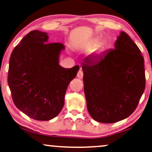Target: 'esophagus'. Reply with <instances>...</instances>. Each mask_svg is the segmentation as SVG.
<instances>
[{
  "mask_svg": "<svg viewBox=\"0 0 152 152\" xmlns=\"http://www.w3.org/2000/svg\"><path fill=\"white\" fill-rule=\"evenodd\" d=\"M77 77L80 79L83 78V71H81L80 69L79 70V71L78 72V73H77Z\"/></svg>",
  "mask_w": 152,
  "mask_h": 152,
  "instance_id": "obj_1",
  "label": "esophagus"
}]
</instances>
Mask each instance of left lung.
I'll return each mask as SVG.
<instances>
[{"label": "left lung", "mask_w": 152, "mask_h": 152, "mask_svg": "<svg viewBox=\"0 0 152 152\" xmlns=\"http://www.w3.org/2000/svg\"><path fill=\"white\" fill-rule=\"evenodd\" d=\"M87 110L93 119L114 123L129 116L145 89L144 58L121 31L115 49L85 58L82 66Z\"/></svg>", "instance_id": "1"}]
</instances>
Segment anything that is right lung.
I'll use <instances>...</instances> for the list:
<instances>
[{
	"label": "right lung",
	"mask_w": 152,
	"mask_h": 152,
	"mask_svg": "<svg viewBox=\"0 0 152 152\" xmlns=\"http://www.w3.org/2000/svg\"><path fill=\"white\" fill-rule=\"evenodd\" d=\"M48 34L28 33L15 47L10 58L7 83L13 102L21 112L37 121H49L61 112L65 94L79 70L58 65L65 46L48 42Z\"/></svg>",
	"instance_id": "add662e5"
}]
</instances>
